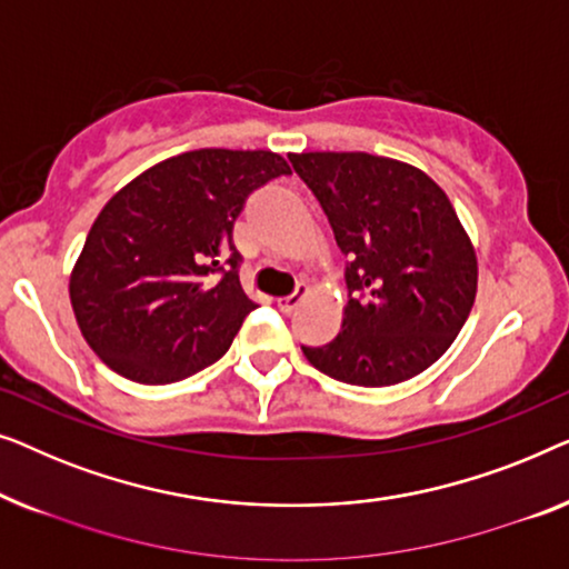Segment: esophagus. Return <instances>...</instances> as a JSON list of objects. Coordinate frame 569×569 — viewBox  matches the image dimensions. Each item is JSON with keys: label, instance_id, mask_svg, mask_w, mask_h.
<instances>
[{"label": "esophagus", "instance_id": "1", "mask_svg": "<svg viewBox=\"0 0 569 569\" xmlns=\"http://www.w3.org/2000/svg\"><path fill=\"white\" fill-rule=\"evenodd\" d=\"M307 296H309V288L307 286H299V288H296V293L283 296V299H278L276 303H278V309L283 311V315H291V311L299 307V303L307 299Z\"/></svg>", "mask_w": 569, "mask_h": 569}]
</instances>
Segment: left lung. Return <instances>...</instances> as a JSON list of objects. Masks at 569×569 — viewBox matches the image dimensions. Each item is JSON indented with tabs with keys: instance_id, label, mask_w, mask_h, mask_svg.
Wrapping results in <instances>:
<instances>
[{
	"instance_id": "left-lung-1",
	"label": "left lung",
	"mask_w": 569,
	"mask_h": 569,
	"mask_svg": "<svg viewBox=\"0 0 569 569\" xmlns=\"http://www.w3.org/2000/svg\"><path fill=\"white\" fill-rule=\"evenodd\" d=\"M325 208L348 258L338 338L301 348L353 387H391L426 371L467 322L477 252L443 188L418 167L366 151L288 154Z\"/></svg>"
}]
</instances>
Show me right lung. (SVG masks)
I'll return each mask as SVG.
<instances>
[{
	"label": "right lung",
	"mask_w": 569,
	"mask_h": 569,
	"mask_svg": "<svg viewBox=\"0 0 569 569\" xmlns=\"http://www.w3.org/2000/svg\"><path fill=\"white\" fill-rule=\"evenodd\" d=\"M281 174L291 167L276 151L196 149L102 206L69 278L77 325L102 363L172 383L227 353L254 309L231 229L247 196Z\"/></svg>",
	"instance_id": "obj_1"
}]
</instances>
